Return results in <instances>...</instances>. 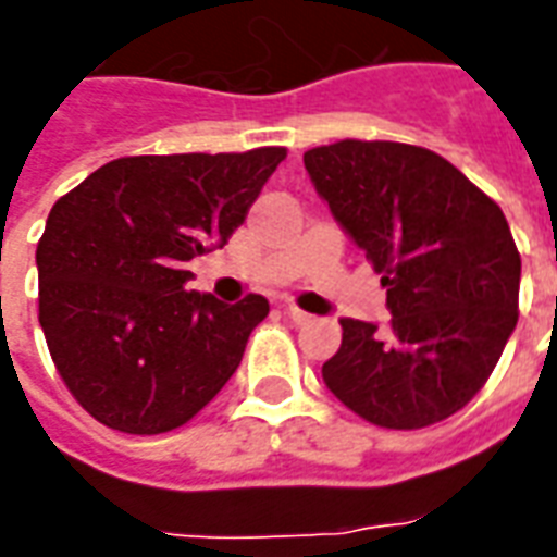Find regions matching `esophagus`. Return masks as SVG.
Returning a JSON list of instances; mask_svg holds the SVG:
<instances>
[{"mask_svg":"<svg viewBox=\"0 0 557 557\" xmlns=\"http://www.w3.org/2000/svg\"><path fill=\"white\" fill-rule=\"evenodd\" d=\"M283 312H286L288 321L297 323V326H304V323L312 321V314L304 312V309H297V306H286V309H283Z\"/></svg>","mask_w":557,"mask_h":557,"instance_id":"34e87169","label":"esophagus"}]
</instances>
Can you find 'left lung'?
I'll return each mask as SVG.
<instances>
[{"label": "left lung", "mask_w": 557, "mask_h": 557, "mask_svg": "<svg viewBox=\"0 0 557 557\" xmlns=\"http://www.w3.org/2000/svg\"><path fill=\"white\" fill-rule=\"evenodd\" d=\"M341 231L387 288L384 326L341 318L326 387L396 431L448 419L480 393L518 326L520 253L503 210L450 161L396 141L304 156Z\"/></svg>", "instance_id": "8db88e82"}]
</instances>
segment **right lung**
Instances as JSON below:
<instances>
[{
  "label": "right lung",
  "instance_id": "right-lung-1",
  "mask_svg": "<svg viewBox=\"0 0 557 557\" xmlns=\"http://www.w3.org/2000/svg\"><path fill=\"white\" fill-rule=\"evenodd\" d=\"M283 159V147L115 159L51 208L37 245L39 326L100 424L173 431L234 375L269 300L187 292V262L231 239Z\"/></svg>",
  "mask_w": 557,
  "mask_h": 557
}]
</instances>
